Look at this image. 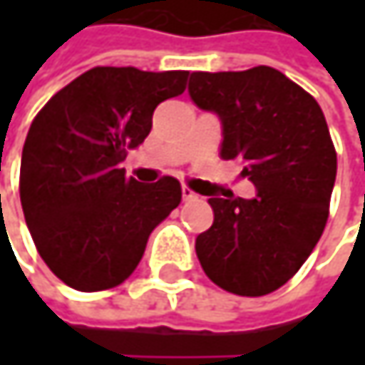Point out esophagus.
Segmentation results:
<instances>
[{"mask_svg":"<svg viewBox=\"0 0 365 365\" xmlns=\"http://www.w3.org/2000/svg\"><path fill=\"white\" fill-rule=\"evenodd\" d=\"M182 198L185 200V202H187V200H196L198 196H196V194H194V192H192L190 187H185V185H183V187H182Z\"/></svg>","mask_w":365,"mask_h":365,"instance_id":"obj_1","label":"esophagus"}]
</instances>
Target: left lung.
Wrapping results in <instances>:
<instances>
[{"mask_svg":"<svg viewBox=\"0 0 365 365\" xmlns=\"http://www.w3.org/2000/svg\"><path fill=\"white\" fill-rule=\"evenodd\" d=\"M190 99L222 124L220 156L243 165L254 198L211 194L213 224L196 237L205 274L226 292L264 296L315 250L336 182V152L319 103L281 71H194Z\"/></svg>","mask_w":365,"mask_h":365,"instance_id":"left-lung-1","label":"left lung"}]
</instances>
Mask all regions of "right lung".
I'll return each instance as SVG.
<instances>
[{"instance_id": "1", "label": "right lung", "mask_w": 365, "mask_h": 365, "mask_svg": "<svg viewBox=\"0 0 365 365\" xmlns=\"http://www.w3.org/2000/svg\"><path fill=\"white\" fill-rule=\"evenodd\" d=\"M187 71L95 67L39 111L21 158V205L37 252L69 287L120 285L152 230L182 200L175 178H126V150L143 143L158 103L182 95Z\"/></svg>"}]
</instances>
